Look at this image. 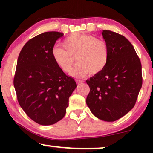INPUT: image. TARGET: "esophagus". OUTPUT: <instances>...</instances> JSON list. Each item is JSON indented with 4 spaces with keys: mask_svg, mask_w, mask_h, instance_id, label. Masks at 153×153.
Segmentation results:
<instances>
[{
    "mask_svg": "<svg viewBox=\"0 0 153 153\" xmlns=\"http://www.w3.org/2000/svg\"><path fill=\"white\" fill-rule=\"evenodd\" d=\"M76 82L78 83V84H80V83H83V80H76Z\"/></svg>",
    "mask_w": 153,
    "mask_h": 153,
    "instance_id": "obj_1",
    "label": "esophagus"
}]
</instances>
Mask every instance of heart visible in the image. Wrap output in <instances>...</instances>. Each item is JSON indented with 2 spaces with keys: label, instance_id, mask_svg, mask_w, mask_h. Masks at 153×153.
I'll return each mask as SVG.
<instances>
[{
  "label": "heart",
  "instance_id": "b5f03b06",
  "mask_svg": "<svg viewBox=\"0 0 153 153\" xmlns=\"http://www.w3.org/2000/svg\"><path fill=\"white\" fill-rule=\"evenodd\" d=\"M64 49L54 47L51 57L55 64L65 72H70L74 58L78 64L71 74L77 78L98 74L106 68L110 51L107 43L91 35L73 33L62 42Z\"/></svg>",
  "mask_w": 153,
  "mask_h": 153
}]
</instances>
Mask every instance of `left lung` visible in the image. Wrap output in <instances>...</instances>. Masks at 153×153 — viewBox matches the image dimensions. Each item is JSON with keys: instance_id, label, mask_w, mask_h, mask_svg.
Instances as JSON below:
<instances>
[{"instance_id": "obj_1", "label": "left lung", "mask_w": 153, "mask_h": 153, "mask_svg": "<svg viewBox=\"0 0 153 153\" xmlns=\"http://www.w3.org/2000/svg\"><path fill=\"white\" fill-rule=\"evenodd\" d=\"M102 34L109 48V60L102 72L86 81V104L97 118L113 122L135 105L142 86L141 64L126 37L106 30Z\"/></svg>"}]
</instances>
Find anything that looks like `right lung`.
I'll list each match as a JSON object with an SVG mask.
<instances>
[{
	"instance_id": "add662e5",
	"label": "right lung",
	"mask_w": 153,
	"mask_h": 153,
	"mask_svg": "<svg viewBox=\"0 0 153 153\" xmlns=\"http://www.w3.org/2000/svg\"><path fill=\"white\" fill-rule=\"evenodd\" d=\"M62 33L51 31L30 39L19 55L14 86L19 104L27 116L42 125L65 116L69 97L76 88L72 77L55 64L51 50Z\"/></svg>"
}]
</instances>
